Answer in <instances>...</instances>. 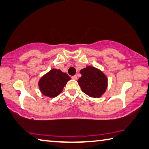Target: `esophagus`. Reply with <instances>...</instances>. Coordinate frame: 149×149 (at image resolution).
Returning <instances> with one entry per match:
<instances>
[{
    "instance_id": "34e87169",
    "label": "esophagus",
    "mask_w": 149,
    "mask_h": 149,
    "mask_svg": "<svg viewBox=\"0 0 149 149\" xmlns=\"http://www.w3.org/2000/svg\"><path fill=\"white\" fill-rule=\"evenodd\" d=\"M71 79L73 80H77V75H74V76L71 77Z\"/></svg>"
}]
</instances>
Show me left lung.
<instances>
[{
  "instance_id": "left-lung-1",
  "label": "left lung",
  "mask_w": 149,
  "mask_h": 149,
  "mask_svg": "<svg viewBox=\"0 0 149 149\" xmlns=\"http://www.w3.org/2000/svg\"><path fill=\"white\" fill-rule=\"evenodd\" d=\"M82 76L78 83L82 91L91 97L100 98L106 92L108 79L102 70L92 66H87L80 70Z\"/></svg>"
}]
</instances>
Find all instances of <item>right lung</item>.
<instances>
[{"mask_svg":"<svg viewBox=\"0 0 149 149\" xmlns=\"http://www.w3.org/2000/svg\"><path fill=\"white\" fill-rule=\"evenodd\" d=\"M70 80L66 72L52 69L39 80L38 85L41 93L46 97L54 98L62 92L65 86Z\"/></svg>","mask_w":149,"mask_h":149,"instance_id":"add662e5","label":"right lung"}]
</instances>
